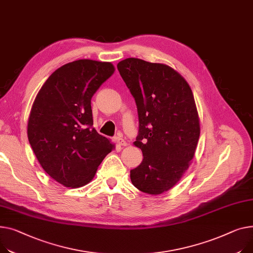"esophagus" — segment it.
Returning <instances> with one entry per match:
<instances>
[{"instance_id": "esophagus-1", "label": "esophagus", "mask_w": 253, "mask_h": 253, "mask_svg": "<svg viewBox=\"0 0 253 253\" xmlns=\"http://www.w3.org/2000/svg\"><path fill=\"white\" fill-rule=\"evenodd\" d=\"M115 141L117 142L118 145H120V146H126L127 145V142L123 138H121L119 136H116L115 137Z\"/></svg>"}]
</instances>
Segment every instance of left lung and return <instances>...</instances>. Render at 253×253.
Here are the masks:
<instances>
[{"mask_svg": "<svg viewBox=\"0 0 253 253\" xmlns=\"http://www.w3.org/2000/svg\"><path fill=\"white\" fill-rule=\"evenodd\" d=\"M117 68L135 99L139 130L134 145L141 164L130 171L132 184L162 194L181 179L194 157L200 125L192 90L170 66L128 58Z\"/></svg>", "mask_w": 253, "mask_h": 253, "instance_id": "8db88e82", "label": "left lung"}]
</instances>
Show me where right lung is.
Wrapping results in <instances>:
<instances>
[{
    "label": "right lung",
    "instance_id": "1",
    "mask_svg": "<svg viewBox=\"0 0 253 253\" xmlns=\"http://www.w3.org/2000/svg\"><path fill=\"white\" fill-rule=\"evenodd\" d=\"M115 71L110 62L77 60L57 69L33 102L27 135L47 175L65 187L89 183L115 145L92 127L91 97Z\"/></svg>",
    "mask_w": 253,
    "mask_h": 253
}]
</instances>
